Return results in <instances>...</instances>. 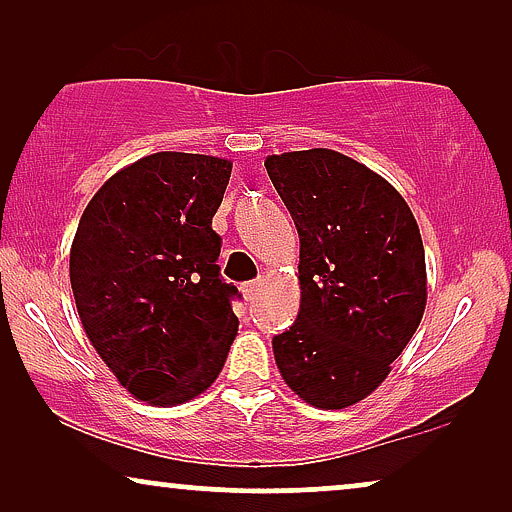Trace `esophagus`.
<instances>
[{"mask_svg":"<svg viewBox=\"0 0 512 512\" xmlns=\"http://www.w3.org/2000/svg\"><path fill=\"white\" fill-rule=\"evenodd\" d=\"M240 291H242L244 298L251 300V298L256 296V291H258V282H244V284L240 286Z\"/></svg>","mask_w":512,"mask_h":512,"instance_id":"esophagus-1","label":"esophagus"}]
</instances>
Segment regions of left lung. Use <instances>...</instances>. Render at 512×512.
<instances>
[{
    "label": "left lung",
    "instance_id": "left-lung-1",
    "mask_svg": "<svg viewBox=\"0 0 512 512\" xmlns=\"http://www.w3.org/2000/svg\"><path fill=\"white\" fill-rule=\"evenodd\" d=\"M300 237V310L272 338L284 382L340 410L380 387L426 305L424 244L408 202L331 149L265 160Z\"/></svg>",
    "mask_w": 512,
    "mask_h": 512
}]
</instances>
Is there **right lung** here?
Listing matches in <instances>:
<instances>
[{
	"mask_svg": "<svg viewBox=\"0 0 512 512\" xmlns=\"http://www.w3.org/2000/svg\"><path fill=\"white\" fill-rule=\"evenodd\" d=\"M233 165L163 151L116 172L88 202L69 279L90 342L130 394L191 401L219 377L237 333L212 219Z\"/></svg>",
	"mask_w": 512,
	"mask_h": 512,
	"instance_id": "1",
	"label": "right lung"
}]
</instances>
